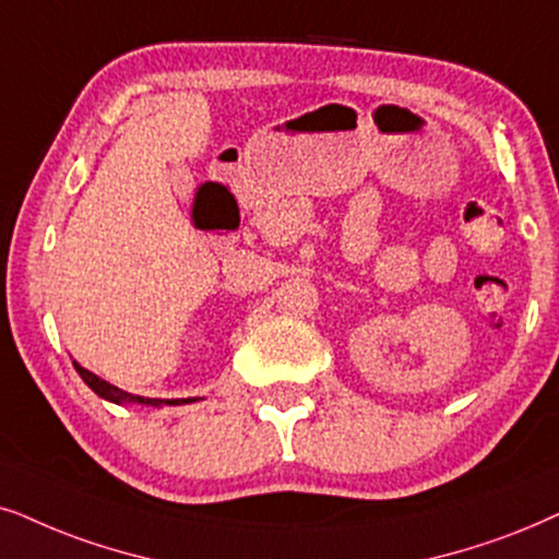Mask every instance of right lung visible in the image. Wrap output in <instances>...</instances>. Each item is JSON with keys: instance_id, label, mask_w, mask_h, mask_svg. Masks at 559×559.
<instances>
[{"instance_id": "add662e5", "label": "right lung", "mask_w": 559, "mask_h": 559, "mask_svg": "<svg viewBox=\"0 0 559 559\" xmlns=\"http://www.w3.org/2000/svg\"><path fill=\"white\" fill-rule=\"evenodd\" d=\"M73 366H76L79 376L84 378V383L96 393V396H102V399H107V401H115V404H124V401H138V404H153V406L166 404V406H176V404H189V401H191V399H145V396H132V393L117 389V385H111V383H107V381H102V378L94 376L92 370L81 368L79 362H73Z\"/></svg>"}]
</instances>
